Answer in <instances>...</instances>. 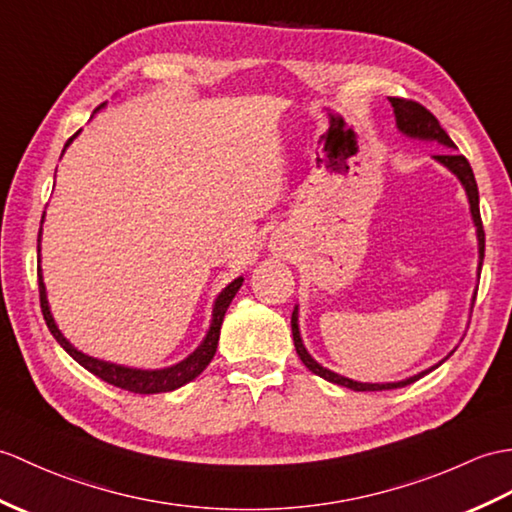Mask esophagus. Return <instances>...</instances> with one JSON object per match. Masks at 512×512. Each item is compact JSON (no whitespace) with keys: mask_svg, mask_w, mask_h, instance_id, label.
Instances as JSON below:
<instances>
[{"mask_svg":"<svg viewBox=\"0 0 512 512\" xmlns=\"http://www.w3.org/2000/svg\"><path fill=\"white\" fill-rule=\"evenodd\" d=\"M270 248L275 253H283L285 248H288V237H285V235H275V237H272V242H270Z\"/></svg>","mask_w":512,"mask_h":512,"instance_id":"34e87169","label":"esophagus"}]
</instances>
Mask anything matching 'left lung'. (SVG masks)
Masks as SVG:
<instances>
[{
	"label": "left lung",
	"mask_w": 512,
	"mask_h": 512,
	"mask_svg": "<svg viewBox=\"0 0 512 512\" xmlns=\"http://www.w3.org/2000/svg\"><path fill=\"white\" fill-rule=\"evenodd\" d=\"M390 104H392V113H395V122H397V128L399 133H403L406 137H412V139H421V141H436V144H441L445 148H456L454 141L449 139V135L443 130V126L438 124L436 117L425 109V106L412 102V100H403V98H390ZM434 161H438L441 165H445V168L454 174L460 185L465 187L467 192V198H469V211H471V220L475 224V235H478V279H480V272H482V261H484V229H482V218H480V196H478V183H475V176H473V170L469 161L462 157V154L458 152H443V154H434ZM475 301V292H473V299L471 303ZM473 310V307H471ZM292 338H294V347H296V353H299L301 362L310 368V371L318 377L327 379V382L331 384H338V386H344V388H351V390H392V388H403L408 386L412 382H417V379H421L423 375H427L430 371H434V368L441 366L451 353L447 355L445 360H441L438 364L430 366L427 371H421L419 375H412L408 379H401V382H388V384H364V382H355V379H349V377H342L334 371H329V368H325L323 364H318L310 353H307L305 344H303V338H301V331H299V305H294V312H292Z\"/></svg>",
	"instance_id": "left-lung-1"
}]
</instances>
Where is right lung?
Here are the masks:
<instances>
[{
  "instance_id": "obj_1",
  "label": "right lung",
  "mask_w": 512,
  "mask_h": 512,
  "mask_svg": "<svg viewBox=\"0 0 512 512\" xmlns=\"http://www.w3.org/2000/svg\"><path fill=\"white\" fill-rule=\"evenodd\" d=\"M104 106V104H102ZM100 106V109H102ZM98 109V111H100ZM80 133V130H78ZM78 133L74 137L67 139V144L63 148V152L67 150V146L71 144L78 137ZM45 218V213H43ZM43 224V220H41ZM39 253H41V231H39ZM41 259V257H39ZM242 281L244 277H237L233 279L227 288H224L218 299L213 301V312H211V323L205 338L198 344V349L194 353H189L185 360H181L178 364L172 366H165V368H133V366H124V364H115V362H106L100 358H91V355L78 351L74 344H71L63 334L61 329L56 327V320L50 312V303H47V292H45V283H43V272L39 266V294H41V312L43 318L47 323V329L52 331V336L56 338V342L61 344V347L74 358L80 366H85L89 373H93L95 377L104 379V382H109L117 388H124L128 392H139V395H157V392H170L181 388L185 384L192 382L196 379L205 368L209 366V362L213 360V355H216L218 349V340H220V327H222V320L224 314H227L229 305L233 301V296L237 294V290L242 288Z\"/></svg>"
}]
</instances>
